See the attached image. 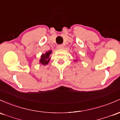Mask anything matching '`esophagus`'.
<instances>
[{
    "label": "esophagus",
    "mask_w": 120,
    "mask_h": 120,
    "mask_svg": "<svg viewBox=\"0 0 120 120\" xmlns=\"http://www.w3.org/2000/svg\"><path fill=\"white\" fill-rule=\"evenodd\" d=\"M58 48L59 49H64V47L62 45H59L58 46Z\"/></svg>",
    "instance_id": "1"
}]
</instances>
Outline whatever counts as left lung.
I'll list each match as a JSON object with an SVG mask.
<instances>
[{
    "label": "left lung",
    "instance_id": "8db88e82",
    "mask_svg": "<svg viewBox=\"0 0 120 120\" xmlns=\"http://www.w3.org/2000/svg\"><path fill=\"white\" fill-rule=\"evenodd\" d=\"M74 61H77V60H74Z\"/></svg>",
    "mask_w": 120,
    "mask_h": 120
}]
</instances>
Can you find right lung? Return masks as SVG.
Wrapping results in <instances>:
<instances>
[{"mask_svg":"<svg viewBox=\"0 0 120 120\" xmlns=\"http://www.w3.org/2000/svg\"><path fill=\"white\" fill-rule=\"evenodd\" d=\"M52 53V50L48 51L46 52L45 54H42L41 56V59L40 60V64H43L44 66L46 65L49 64L51 57L50 55Z\"/></svg>","mask_w":120,"mask_h":120,"instance_id":"add662e5","label":"right lung"}]
</instances>
